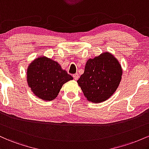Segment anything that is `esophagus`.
Returning <instances> with one entry per match:
<instances>
[{"instance_id":"esophagus-1","label":"esophagus","mask_w":149,"mask_h":149,"mask_svg":"<svg viewBox=\"0 0 149 149\" xmlns=\"http://www.w3.org/2000/svg\"><path fill=\"white\" fill-rule=\"evenodd\" d=\"M73 78H74V80H77L78 79H79V74H73Z\"/></svg>"}]
</instances>
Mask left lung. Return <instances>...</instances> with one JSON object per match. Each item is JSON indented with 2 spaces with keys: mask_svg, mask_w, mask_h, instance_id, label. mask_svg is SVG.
<instances>
[{
  "mask_svg": "<svg viewBox=\"0 0 149 149\" xmlns=\"http://www.w3.org/2000/svg\"><path fill=\"white\" fill-rule=\"evenodd\" d=\"M122 75L119 61L106 51L86 61L84 74L77 83L88 101L98 103L106 101L115 93Z\"/></svg>",
  "mask_w": 149,
  "mask_h": 149,
  "instance_id": "1",
  "label": "left lung"
}]
</instances>
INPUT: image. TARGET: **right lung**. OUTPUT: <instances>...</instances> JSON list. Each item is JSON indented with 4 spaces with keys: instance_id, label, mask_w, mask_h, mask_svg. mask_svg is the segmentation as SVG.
I'll use <instances>...</instances> for the list:
<instances>
[{
    "instance_id": "obj_1",
    "label": "right lung",
    "mask_w": 149,
    "mask_h": 149,
    "mask_svg": "<svg viewBox=\"0 0 149 149\" xmlns=\"http://www.w3.org/2000/svg\"><path fill=\"white\" fill-rule=\"evenodd\" d=\"M72 79L58 62L46 56L35 58L26 71V81L31 91L47 101L55 99L63 85Z\"/></svg>"
}]
</instances>
